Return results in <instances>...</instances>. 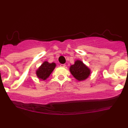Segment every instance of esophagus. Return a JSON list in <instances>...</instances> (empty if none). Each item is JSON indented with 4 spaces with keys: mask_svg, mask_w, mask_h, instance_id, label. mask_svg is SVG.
I'll use <instances>...</instances> for the list:
<instances>
[{
    "mask_svg": "<svg viewBox=\"0 0 128 128\" xmlns=\"http://www.w3.org/2000/svg\"><path fill=\"white\" fill-rule=\"evenodd\" d=\"M60 66H61V67H66V64H60Z\"/></svg>",
    "mask_w": 128,
    "mask_h": 128,
    "instance_id": "1",
    "label": "esophagus"
}]
</instances>
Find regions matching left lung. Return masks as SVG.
I'll use <instances>...</instances> for the list:
<instances>
[{"mask_svg": "<svg viewBox=\"0 0 128 128\" xmlns=\"http://www.w3.org/2000/svg\"><path fill=\"white\" fill-rule=\"evenodd\" d=\"M72 74L78 80H85L90 74V70L80 60L75 61L70 67Z\"/></svg>", "mask_w": 128, "mask_h": 128, "instance_id": "obj_1", "label": "left lung"}]
</instances>
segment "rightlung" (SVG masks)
Returning a JSON list of instances; mask_svg holds the SVG:
<instances>
[{
  "label": "right lung",
  "instance_id": "add662e5",
  "mask_svg": "<svg viewBox=\"0 0 128 128\" xmlns=\"http://www.w3.org/2000/svg\"><path fill=\"white\" fill-rule=\"evenodd\" d=\"M55 63H49L48 61H45L36 70V76H38L39 79L46 80L50 76V74L52 72L54 68H55Z\"/></svg>",
  "mask_w": 128,
  "mask_h": 128
}]
</instances>
